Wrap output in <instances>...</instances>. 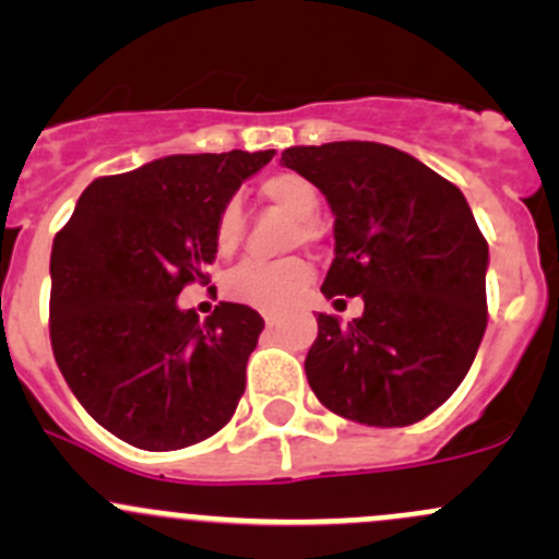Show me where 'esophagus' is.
<instances>
[{
	"label": "esophagus",
	"instance_id": "esophagus-1",
	"mask_svg": "<svg viewBox=\"0 0 559 559\" xmlns=\"http://www.w3.org/2000/svg\"><path fill=\"white\" fill-rule=\"evenodd\" d=\"M264 316V324H267V326H275V324H278V316H275V313H262Z\"/></svg>",
	"mask_w": 559,
	"mask_h": 559
}]
</instances>
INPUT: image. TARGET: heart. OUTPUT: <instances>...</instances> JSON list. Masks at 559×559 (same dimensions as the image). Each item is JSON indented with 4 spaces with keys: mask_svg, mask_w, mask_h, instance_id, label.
<instances>
[{
    "mask_svg": "<svg viewBox=\"0 0 559 559\" xmlns=\"http://www.w3.org/2000/svg\"><path fill=\"white\" fill-rule=\"evenodd\" d=\"M259 194L300 222L295 238H311V222L321 207V197L311 180L292 170L273 173L259 183ZM240 238H243V207L235 197H229L218 207L213 240H216L218 253H233ZM311 278L313 270L302 257L246 259L243 264H238L227 275L224 289L233 300L246 302V306L259 308V311H284L308 289Z\"/></svg>",
    "mask_w": 559,
    "mask_h": 559,
    "instance_id": "b5f03b06",
    "label": "heart"
}]
</instances>
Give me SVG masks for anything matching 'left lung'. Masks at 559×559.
Segmentation results:
<instances>
[{"label": "left lung", "instance_id": "1", "mask_svg": "<svg viewBox=\"0 0 559 559\" xmlns=\"http://www.w3.org/2000/svg\"><path fill=\"white\" fill-rule=\"evenodd\" d=\"M281 162L335 213L321 292L365 300L348 324L319 313L308 384L359 425L421 421L462 384L487 330L489 248L471 205L452 180L392 145H295Z\"/></svg>", "mask_w": 559, "mask_h": 559}]
</instances>
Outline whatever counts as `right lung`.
Listing matches in <instances>:
<instances>
[{
	"label": "right lung",
	"mask_w": 559,
	"mask_h": 559,
	"mask_svg": "<svg viewBox=\"0 0 559 559\" xmlns=\"http://www.w3.org/2000/svg\"><path fill=\"white\" fill-rule=\"evenodd\" d=\"M275 151L178 154L105 175L78 200L50 251V346L94 421L148 452L191 447L233 419L264 319L218 302L180 311L207 284L218 207Z\"/></svg>",
	"instance_id": "1"
}]
</instances>
